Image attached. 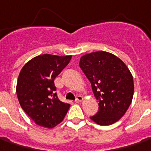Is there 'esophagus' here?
I'll list each match as a JSON object with an SVG mask.
<instances>
[{
    "label": "esophagus",
    "mask_w": 151,
    "mask_h": 151,
    "mask_svg": "<svg viewBox=\"0 0 151 151\" xmlns=\"http://www.w3.org/2000/svg\"><path fill=\"white\" fill-rule=\"evenodd\" d=\"M83 100V96H81V95H78L77 98H76L75 102L76 103H80V102H82Z\"/></svg>",
    "instance_id": "obj_1"
}]
</instances>
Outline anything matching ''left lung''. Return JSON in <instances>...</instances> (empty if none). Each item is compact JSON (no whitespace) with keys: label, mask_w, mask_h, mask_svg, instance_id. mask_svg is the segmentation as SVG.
Instances as JSON below:
<instances>
[{"label":"left lung","mask_w":151,"mask_h":151,"mask_svg":"<svg viewBox=\"0 0 151 151\" xmlns=\"http://www.w3.org/2000/svg\"><path fill=\"white\" fill-rule=\"evenodd\" d=\"M79 67L90 81L99 111L92 120L99 125H110L124 115L134 95L133 76L120 58L99 51L82 56Z\"/></svg>","instance_id":"1"}]
</instances>
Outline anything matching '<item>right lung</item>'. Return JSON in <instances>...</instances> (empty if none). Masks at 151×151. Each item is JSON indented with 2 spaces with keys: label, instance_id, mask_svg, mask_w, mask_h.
Returning <instances> with one entry per match:
<instances>
[{
  "label": "right lung",
  "instance_id": "1",
  "mask_svg": "<svg viewBox=\"0 0 151 151\" xmlns=\"http://www.w3.org/2000/svg\"><path fill=\"white\" fill-rule=\"evenodd\" d=\"M72 56L42 54L28 61L20 73L17 95L25 113L36 124L52 129L63 120L70 104L57 96L54 79Z\"/></svg>",
  "mask_w": 151,
  "mask_h": 151
}]
</instances>
